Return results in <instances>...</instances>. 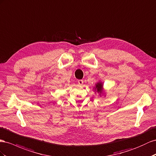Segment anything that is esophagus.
<instances>
[{"mask_svg": "<svg viewBox=\"0 0 156 156\" xmlns=\"http://www.w3.org/2000/svg\"><path fill=\"white\" fill-rule=\"evenodd\" d=\"M78 83L80 85H83V80H78Z\"/></svg>", "mask_w": 156, "mask_h": 156, "instance_id": "1", "label": "esophagus"}]
</instances>
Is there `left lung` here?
Listing matches in <instances>:
<instances>
[{"mask_svg": "<svg viewBox=\"0 0 156 156\" xmlns=\"http://www.w3.org/2000/svg\"><path fill=\"white\" fill-rule=\"evenodd\" d=\"M104 84L102 81H98L97 83H96L95 87H94V91L95 93H98L100 96L105 94V91L104 89Z\"/></svg>", "mask_w": 156, "mask_h": 156, "instance_id": "8db88e82", "label": "left lung"}]
</instances>
